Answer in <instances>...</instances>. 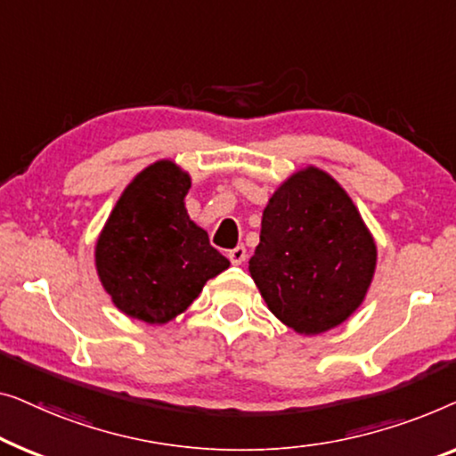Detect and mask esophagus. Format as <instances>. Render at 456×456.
<instances>
[{
  "mask_svg": "<svg viewBox=\"0 0 456 456\" xmlns=\"http://www.w3.org/2000/svg\"><path fill=\"white\" fill-rule=\"evenodd\" d=\"M227 256H229L231 265L240 266V265H243V262H246V258H248V249L243 248V246H237V248H233V249H229Z\"/></svg>",
  "mask_w": 456,
  "mask_h": 456,
  "instance_id": "obj_1",
  "label": "esophagus"
}]
</instances>
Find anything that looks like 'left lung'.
Instances as JSON below:
<instances>
[{"label":"left lung","instance_id":"1","mask_svg":"<svg viewBox=\"0 0 456 456\" xmlns=\"http://www.w3.org/2000/svg\"><path fill=\"white\" fill-rule=\"evenodd\" d=\"M376 260L374 237L347 191L307 165L268 200L249 274L281 322L320 335L363 304Z\"/></svg>","mask_w":456,"mask_h":456}]
</instances>
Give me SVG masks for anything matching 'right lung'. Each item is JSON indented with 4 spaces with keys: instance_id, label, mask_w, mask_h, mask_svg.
Masks as SVG:
<instances>
[{
    "instance_id": "obj_1",
    "label": "right lung",
    "mask_w": 456,
    "mask_h": 456,
    "mask_svg": "<svg viewBox=\"0 0 456 456\" xmlns=\"http://www.w3.org/2000/svg\"><path fill=\"white\" fill-rule=\"evenodd\" d=\"M190 185V173L169 159L149 165L121 191L99 233L94 266L126 316L167 324L229 268L185 210Z\"/></svg>"
}]
</instances>
